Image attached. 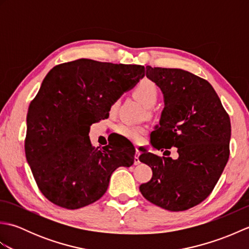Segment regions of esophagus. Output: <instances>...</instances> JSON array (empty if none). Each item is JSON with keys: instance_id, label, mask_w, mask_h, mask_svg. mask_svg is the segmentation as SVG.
<instances>
[{"instance_id": "obj_1", "label": "esophagus", "mask_w": 249, "mask_h": 249, "mask_svg": "<svg viewBox=\"0 0 249 249\" xmlns=\"http://www.w3.org/2000/svg\"><path fill=\"white\" fill-rule=\"evenodd\" d=\"M139 155H140V152L136 149V154H135V160H134V163H135V165H139V163H140Z\"/></svg>"}]
</instances>
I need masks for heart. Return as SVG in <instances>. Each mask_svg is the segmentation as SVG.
I'll list each match as a JSON object with an SVG mask.
<instances>
[{
    "label": "heart",
    "mask_w": 249,
    "mask_h": 249,
    "mask_svg": "<svg viewBox=\"0 0 249 249\" xmlns=\"http://www.w3.org/2000/svg\"><path fill=\"white\" fill-rule=\"evenodd\" d=\"M134 96L139 100V102L146 108L152 107L155 105L158 98V89L156 84L150 79H142V80L137 84L136 89H134ZM118 106V100L114 102L111 106V108L115 109ZM118 133L126 138L139 143L143 140L146 134V128L143 126L131 125V124H121L118 126Z\"/></svg>",
    "instance_id": "1"
}]
</instances>
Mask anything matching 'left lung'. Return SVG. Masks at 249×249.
Returning a JSON list of instances; mask_svg holds the SVG:
<instances>
[{
    "label": "left lung",
    "mask_w": 249,
    "mask_h": 249,
    "mask_svg": "<svg viewBox=\"0 0 249 249\" xmlns=\"http://www.w3.org/2000/svg\"><path fill=\"white\" fill-rule=\"evenodd\" d=\"M146 77L161 89L165 102L151 143L165 153L176 146L178 157L142 153L139 160L151 167L153 176L139 189L162 209L188 210L209 197L227 165L230 118L213 87L192 72L146 66Z\"/></svg>",
    "instance_id": "left-lung-1"
}]
</instances>
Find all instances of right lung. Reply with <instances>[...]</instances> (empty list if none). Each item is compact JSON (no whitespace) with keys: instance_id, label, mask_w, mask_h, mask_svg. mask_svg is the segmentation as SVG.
Returning <instances> with one entry per match:
<instances>
[{"instance_id":"add662e5","label":"right lung","mask_w":249,"mask_h":249,"mask_svg":"<svg viewBox=\"0 0 249 249\" xmlns=\"http://www.w3.org/2000/svg\"><path fill=\"white\" fill-rule=\"evenodd\" d=\"M144 77V66L80 59L47 73L26 116L25 157L35 182L55 205L76 210L102 198L119 167L134 163V150L94 147L89 126Z\"/></svg>"}]
</instances>
